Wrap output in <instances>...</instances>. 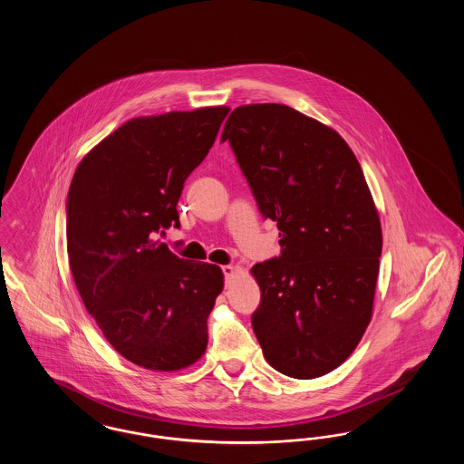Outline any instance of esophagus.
I'll list each match as a JSON object with an SVG mask.
<instances>
[{"instance_id": "1", "label": "esophagus", "mask_w": 464, "mask_h": 464, "mask_svg": "<svg viewBox=\"0 0 464 464\" xmlns=\"http://www.w3.org/2000/svg\"><path fill=\"white\" fill-rule=\"evenodd\" d=\"M222 273H224V276H226V280H229L231 276H233V273H235V267L233 266H222Z\"/></svg>"}]
</instances>
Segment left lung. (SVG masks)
I'll use <instances>...</instances> for the list:
<instances>
[{
	"label": "left lung",
	"instance_id": "left-lung-1",
	"mask_svg": "<svg viewBox=\"0 0 464 464\" xmlns=\"http://www.w3.org/2000/svg\"><path fill=\"white\" fill-rule=\"evenodd\" d=\"M280 257L250 269L252 327L267 363L295 379L337 369L371 324L382 248L362 167L331 127L285 104H248L224 125Z\"/></svg>",
	"mask_w": 464,
	"mask_h": 464
}]
</instances>
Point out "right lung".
Here are the masks:
<instances>
[{
    "label": "right lung",
    "instance_id": "1",
    "mask_svg": "<svg viewBox=\"0 0 464 464\" xmlns=\"http://www.w3.org/2000/svg\"><path fill=\"white\" fill-rule=\"evenodd\" d=\"M227 112L133 118L90 150L71 180L67 256L76 288L111 346L148 371L186 369L207 350L221 267L180 259L156 235L179 227L184 180Z\"/></svg>",
    "mask_w": 464,
    "mask_h": 464
}]
</instances>
